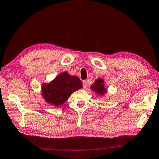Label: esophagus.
<instances>
[{"label": "esophagus", "instance_id": "obj_1", "mask_svg": "<svg viewBox=\"0 0 159 159\" xmlns=\"http://www.w3.org/2000/svg\"><path fill=\"white\" fill-rule=\"evenodd\" d=\"M82 84H83V87H84V88L85 89L86 87H87V85H88V82H87V81H85V80L83 81Z\"/></svg>", "mask_w": 159, "mask_h": 159}]
</instances>
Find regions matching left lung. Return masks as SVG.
I'll use <instances>...</instances> for the list:
<instances>
[{
    "instance_id": "left-lung-1",
    "label": "left lung",
    "mask_w": 159,
    "mask_h": 159,
    "mask_svg": "<svg viewBox=\"0 0 159 159\" xmlns=\"http://www.w3.org/2000/svg\"><path fill=\"white\" fill-rule=\"evenodd\" d=\"M91 89L95 91V92L100 94H103L104 92H105V91H106L104 88L103 81L101 79L95 81V85L91 86Z\"/></svg>"
}]
</instances>
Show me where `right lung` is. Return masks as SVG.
Instances as JSON below:
<instances>
[{
	"instance_id": "add662e5",
	"label": "right lung",
	"mask_w": 159,
	"mask_h": 159,
	"mask_svg": "<svg viewBox=\"0 0 159 159\" xmlns=\"http://www.w3.org/2000/svg\"><path fill=\"white\" fill-rule=\"evenodd\" d=\"M82 87L78 77L64 72L49 84L42 85V95L47 102L59 106L66 102L74 91Z\"/></svg>"
}]
</instances>
